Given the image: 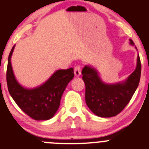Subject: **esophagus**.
Returning a JSON list of instances; mask_svg holds the SVG:
<instances>
[{
    "label": "esophagus",
    "mask_w": 149,
    "mask_h": 149,
    "mask_svg": "<svg viewBox=\"0 0 149 149\" xmlns=\"http://www.w3.org/2000/svg\"><path fill=\"white\" fill-rule=\"evenodd\" d=\"M74 73L76 76H79L81 75V66L76 65L74 68Z\"/></svg>",
    "instance_id": "1"
}]
</instances>
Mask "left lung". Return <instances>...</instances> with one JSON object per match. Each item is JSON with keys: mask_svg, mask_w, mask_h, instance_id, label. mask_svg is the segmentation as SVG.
Here are the masks:
<instances>
[{"mask_svg": "<svg viewBox=\"0 0 149 149\" xmlns=\"http://www.w3.org/2000/svg\"><path fill=\"white\" fill-rule=\"evenodd\" d=\"M130 44L134 42L130 40ZM82 79L85 84V101L87 107L97 116L110 118L120 113L129 104L138 87L141 63L137 56V67L126 81L114 84H105L93 68H83Z\"/></svg>", "mask_w": 149, "mask_h": 149, "instance_id": "left-lung-1", "label": "left lung"}]
</instances>
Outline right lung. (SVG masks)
<instances>
[{
  "label": "right lung",
  "mask_w": 149,
  "mask_h": 149,
  "mask_svg": "<svg viewBox=\"0 0 149 149\" xmlns=\"http://www.w3.org/2000/svg\"><path fill=\"white\" fill-rule=\"evenodd\" d=\"M8 58L6 81L8 90L17 106L31 118L36 120L51 119L60 105L62 95L67 85L74 76L73 68L56 71L42 85L34 89H26L17 81L12 70L11 56Z\"/></svg>",
  "instance_id": "obj_1"
}]
</instances>
